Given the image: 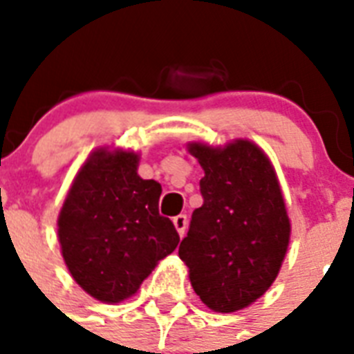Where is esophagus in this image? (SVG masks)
<instances>
[{
    "instance_id": "34e87169",
    "label": "esophagus",
    "mask_w": 354,
    "mask_h": 354,
    "mask_svg": "<svg viewBox=\"0 0 354 354\" xmlns=\"http://www.w3.org/2000/svg\"><path fill=\"white\" fill-rule=\"evenodd\" d=\"M172 222H174V227H176V232L180 233V236L185 235V232H187V215L174 216Z\"/></svg>"
}]
</instances>
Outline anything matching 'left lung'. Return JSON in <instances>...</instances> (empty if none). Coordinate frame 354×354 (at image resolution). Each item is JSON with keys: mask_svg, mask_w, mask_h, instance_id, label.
<instances>
[{"mask_svg": "<svg viewBox=\"0 0 354 354\" xmlns=\"http://www.w3.org/2000/svg\"><path fill=\"white\" fill-rule=\"evenodd\" d=\"M200 161L202 207L193 211L178 255L200 299L235 313L268 290L285 259L290 222L275 172L252 141L224 149L191 143Z\"/></svg>", "mask_w": 354, "mask_h": 354, "instance_id": "obj_1", "label": "left lung"}]
</instances>
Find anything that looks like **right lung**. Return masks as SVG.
Segmentation results:
<instances>
[{"mask_svg": "<svg viewBox=\"0 0 354 354\" xmlns=\"http://www.w3.org/2000/svg\"><path fill=\"white\" fill-rule=\"evenodd\" d=\"M138 161L133 152H93L58 216L64 261L99 301L136 294L180 242L174 224L160 215L161 185L138 176Z\"/></svg>", "mask_w": 354, "mask_h": 354, "instance_id": "add662e5", "label": "right lung"}]
</instances>
